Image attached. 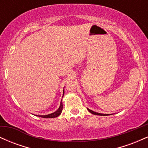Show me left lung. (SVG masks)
I'll use <instances>...</instances> for the list:
<instances>
[{"label":"left lung","mask_w":148,"mask_h":148,"mask_svg":"<svg viewBox=\"0 0 148 148\" xmlns=\"http://www.w3.org/2000/svg\"><path fill=\"white\" fill-rule=\"evenodd\" d=\"M88 111L90 112V113H92V114H94V115H106V114H102V113H96V112H95V111H92V110L89 109V108H88Z\"/></svg>","instance_id":"8db88e82"}]
</instances>
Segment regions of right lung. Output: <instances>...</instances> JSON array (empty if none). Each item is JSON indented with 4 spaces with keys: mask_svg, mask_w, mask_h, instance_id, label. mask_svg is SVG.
Instances as JSON below:
<instances>
[{
    "mask_svg": "<svg viewBox=\"0 0 148 148\" xmlns=\"http://www.w3.org/2000/svg\"><path fill=\"white\" fill-rule=\"evenodd\" d=\"M63 95H64V90H63ZM63 97V96H62ZM62 101H61L60 103V107L58 108V109L56 111L54 112V113H51V114H49V115H39V117H42V118H56V117H58V115H60L61 112L62 111Z\"/></svg>",
    "mask_w": 148,
    "mask_h": 148,
    "instance_id": "1",
    "label": "right lung"
}]
</instances>
